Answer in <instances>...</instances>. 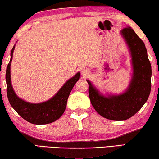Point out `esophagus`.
<instances>
[{
    "label": "esophagus",
    "mask_w": 159,
    "mask_h": 159,
    "mask_svg": "<svg viewBox=\"0 0 159 159\" xmlns=\"http://www.w3.org/2000/svg\"><path fill=\"white\" fill-rule=\"evenodd\" d=\"M88 72H89V69L88 68H86V67H84V68H82L81 69V73L84 76L88 75Z\"/></svg>",
    "instance_id": "34e87169"
}]
</instances>
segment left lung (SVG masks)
Masks as SVG:
<instances>
[{
  "label": "left lung",
  "mask_w": 159,
  "mask_h": 159,
  "mask_svg": "<svg viewBox=\"0 0 159 159\" xmlns=\"http://www.w3.org/2000/svg\"><path fill=\"white\" fill-rule=\"evenodd\" d=\"M121 34L130 48L134 70L127 92L104 97L87 80L93 108L104 118L114 121H124L134 116L147 101L151 89V65L144 43L130 27L124 28Z\"/></svg>",
  "instance_id": "left-lung-1"
}]
</instances>
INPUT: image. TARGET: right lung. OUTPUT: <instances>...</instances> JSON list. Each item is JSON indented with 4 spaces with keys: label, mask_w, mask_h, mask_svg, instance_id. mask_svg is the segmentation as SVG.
Listing matches in <instances>:
<instances>
[{
    "label": "right lung",
    "mask_w": 159,
    "mask_h": 159,
    "mask_svg": "<svg viewBox=\"0 0 159 159\" xmlns=\"http://www.w3.org/2000/svg\"><path fill=\"white\" fill-rule=\"evenodd\" d=\"M15 46L11 52V60L6 68V92L8 101L13 108L25 120L34 125H45L53 122L59 119L64 114L66 106L67 99L74 85L80 79V73L69 80L51 100L41 103H30L19 98L15 94L11 84L10 66L11 64L13 52Z\"/></svg>",
    "instance_id": "obj_1"
}]
</instances>
